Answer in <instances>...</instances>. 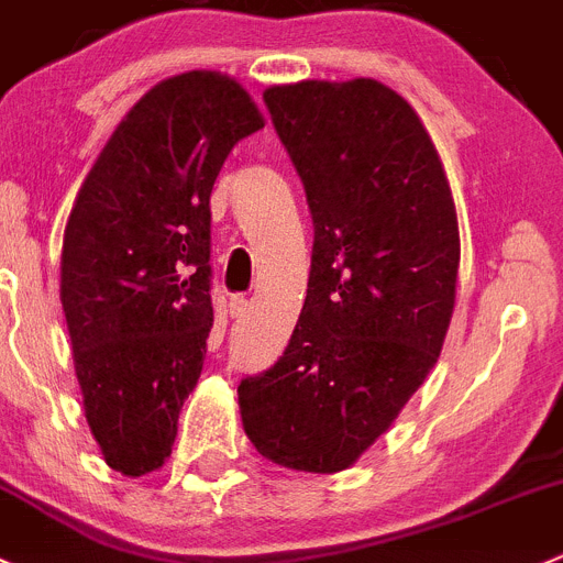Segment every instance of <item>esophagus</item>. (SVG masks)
Segmentation results:
<instances>
[{
	"label": "esophagus",
	"instance_id": "1",
	"mask_svg": "<svg viewBox=\"0 0 563 563\" xmlns=\"http://www.w3.org/2000/svg\"><path fill=\"white\" fill-rule=\"evenodd\" d=\"M229 312H232V318H243V314L249 312V298L234 296L232 301H229Z\"/></svg>",
	"mask_w": 563,
	"mask_h": 563
}]
</instances>
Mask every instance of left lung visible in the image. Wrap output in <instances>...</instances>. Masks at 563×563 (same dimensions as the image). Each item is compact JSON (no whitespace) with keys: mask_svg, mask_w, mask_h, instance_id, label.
Instances as JSON below:
<instances>
[{"mask_svg":"<svg viewBox=\"0 0 563 563\" xmlns=\"http://www.w3.org/2000/svg\"><path fill=\"white\" fill-rule=\"evenodd\" d=\"M265 104L314 245L285 356L240 382V417L273 464L340 473L437 365L456 307V205L420 115L378 79L271 85Z\"/></svg>","mask_w":563,"mask_h":563,"instance_id":"obj_1","label":"left lung"}]
</instances>
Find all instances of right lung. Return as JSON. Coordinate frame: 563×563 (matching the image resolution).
<instances>
[{"label": "right lung", "instance_id": "obj_1", "mask_svg": "<svg viewBox=\"0 0 563 563\" xmlns=\"http://www.w3.org/2000/svg\"><path fill=\"white\" fill-rule=\"evenodd\" d=\"M265 118L234 77L163 79L85 176L60 256L82 409L107 467L141 478L170 456L210 336V192Z\"/></svg>", "mask_w": 563, "mask_h": 563}]
</instances>
